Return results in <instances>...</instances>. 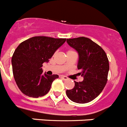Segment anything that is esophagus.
Here are the masks:
<instances>
[{"instance_id": "obj_1", "label": "esophagus", "mask_w": 127, "mask_h": 127, "mask_svg": "<svg viewBox=\"0 0 127 127\" xmlns=\"http://www.w3.org/2000/svg\"><path fill=\"white\" fill-rule=\"evenodd\" d=\"M60 78H61L62 79V80H68L67 77L64 76H60Z\"/></svg>"}]
</instances>
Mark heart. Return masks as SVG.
I'll return each mask as SVG.
<instances>
[{
	"instance_id": "1",
	"label": "heart",
	"mask_w": 127,
	"mask_h": 127,
	"mask_svg": "<svg viewBox=\"0 0 127 127\" xmlns=\"http://www.w3.org/2000/svg\"><path fill=\"white\" fill-rule=\"evenodd\" d=\"M70 52H74V51H72V50H69L67 52V53H70Z\"/></svg>"
}]
</instances>
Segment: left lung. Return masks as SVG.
<instances>
[{"mask_svg": "<svg viewBox=\"0 0 127 127\" xmlns=\"http://www.w3.org/2000/svg\"><path fill=\"white\" fill-rule=\"evenodd\" d=\"M67 42L78 53V69L84 78L82 82H74V88L67 90L66 95L75 103H89L99 96L105 86L109 60L105 51L89 38L67 39Z\"/></svg>", "mask_w": 127, "mask_h": 127, "instance_id": "1", "label": "left lung"}]
</instances>
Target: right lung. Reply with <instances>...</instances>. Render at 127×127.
Returning a JSON list of instances; mask_svg holds the SVG:
<instances>
[{"instance_id":"right-lung-1","label":"right lung","mask_w":127,"mask_h":127,"mask_svg":"<svg viewBox=\"0 0 127 127\" xmlns=\"http://www.w3.org/2000/svg\"><path fill=\"white\" fill-rule=\"evenodd\" d=\"M65 38L38 36L30 38L18 45L11 58L15 82L23 94L32 97L45 95L58 75L43 74L42 64L48 62Z\"/></svg>"}]
</instances>
